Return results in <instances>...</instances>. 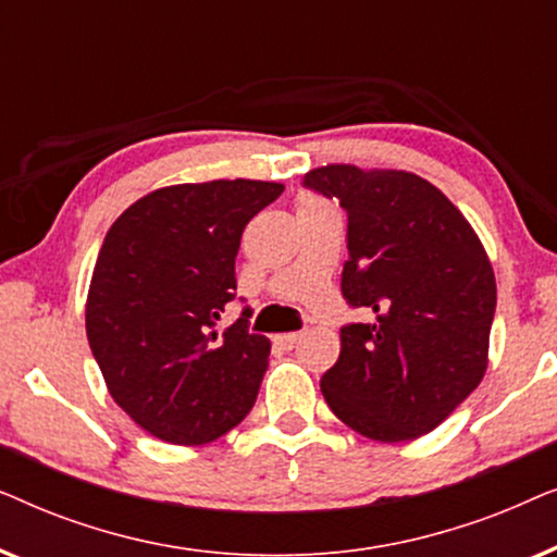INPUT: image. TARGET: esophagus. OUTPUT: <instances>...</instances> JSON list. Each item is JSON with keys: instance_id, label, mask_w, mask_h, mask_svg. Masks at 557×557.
Listing matches in <instances>:
<instances>
[{"instance_id": "esophagus-1", "label": "esophagus", "mask_w": 557, "mask_h": 557, "mask_svg": "<svg viewBox=\"0 0 557 557\" xmlns=\"http://www.w3.org/2000/svg\"><path fill=\"white\" fill-rule=\"evenodd\" d=\"M301 337H304L301 332H288V334H278L276 342H278V345L284 347V349H294V347L301 342Z\"/></svg>"}]
</instances>
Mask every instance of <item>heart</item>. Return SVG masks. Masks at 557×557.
<instances>
[{
	"label": "heart",
	"instance_id": "obj_1",
	"mask_svg": "<svg viewBox=\"0 0 557 557\" xmlns=\"http://www.w3.org/2000/svg\"><path fill=\"white\" fill-rule=\"evenodd\" d=\"M307 202H317V200H307Z\"/></svg>",
	"mask_w": 557,
	"mask_h": 557
}]
</instances>
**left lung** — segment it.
Listing matches in <instances>:
<instances>
[{
    "label": "left lung",
    "instance_id": "1",
    "mask_svg": "<svg viewBox=\"0 0 557 557\" xmlns=\"http://www.w3.org/2000/svg\"><path fill=\"white\" fill-rule=\"evenodd\" d=\"M301 185L347 212L342 296L370 317L339 330L326 406L372 441L423 436L484 377L497 309L490 258L451 200L410 172L330 164Z\"/></svg>",
    "mask_w": 557,
    "mask_h": 557
}]
</instances>
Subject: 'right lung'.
Returning a JSON list of instances; mask_svg holds the SVG:
<instances>
[{
    "instance_id": "obj_1",
    "label": "right lung",
    "mask_w": 557,
    "mask_h": 557,
    "mask_svg": "<svg viewBox=\"0 0 557 557\" xmlns=\"http://www.w3.org/2000/svg\"><path fill=\"white\" fill-rule=\"evenodd\" d=\"M284 193L278 182L215 180L136 200L98 253L86 304L88 345L111 398L151 436L197 446L250 413L271 342L253 309L218 332L235 299L243 227Z\"/></svg>"
}]
</instances>
